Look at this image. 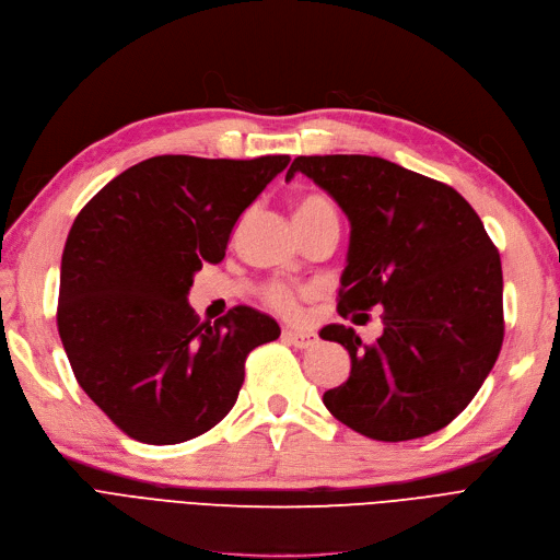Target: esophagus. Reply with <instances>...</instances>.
Returning a JSON list of instances; mask_svg holds the SVG:
<instances>
[{
  "mask_svg": "<svg viewBox=\"0 0 560 560\" xmlns=\"http://www.w3.org/2000/svg\"><path fill=\"white\" fill-rule=\"evenodd\" d=\"M282 340H287L289 345H294V347H301V350H305V347H313L317 342V336L315 334H307V331H296V329H282Z\"/></svg>",
  "mask_w": 560,
  "mask_h": 560,
  "instance_id": "obj_1",
  "label": "esophagus"
}]
</instances>
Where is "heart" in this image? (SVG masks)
<instances>
[{
  "instance_id": "b5f03b06",
  "label": "heart",
  "mask_w": 560,
  "mask_h": 560,
  "mask_svg": "<svg viewBox=\"0 0 560 560\" xmlns=\"http://www.w3.org/2000/svg\"><path fill=\"white\" fill-rule=\"evenodd\" d=\"M319 213H336L334 203L322 195H305L294 203V220L319 215ZM266 303L284 315H292L296 311L294 292L284 284H268L266 287Z\"/></svg>"
}]
</instances>
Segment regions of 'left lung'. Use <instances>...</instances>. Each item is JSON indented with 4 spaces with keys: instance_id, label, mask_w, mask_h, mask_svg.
Returning <instances> with one entry per match:
<instances>
[{
    "instance_id": "obj_1",
    "label": "left lung",
    "mask_w": 560,
    "mask_h": 560,
    "mask_svg": "<svg viewBox=\"0 0 560 560\" xmlns=\"http://www.w3.org/2000/svg\"><path fill=\"white\" fill-rule=\"evenodd\" d=\"M296 173L350 220L338 313L380 305L384 324L375 345L352 326L319 331L352 359L347 382L324 394L326 410L382 442L445 429L503 345V268L485 224L454 187L382 158H296L284 180Z\"/></svg>"
}]
</instances>
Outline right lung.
<instances>
[{
  "mask_svg": "<svg viewBox=\"0 0 560 560\" xmlns=\"http://www.w3.org/2000/svg\"><path fill=\"white\" fill-rule=\"evenodd\" d=\"M289 155H160L102 187L67 236L57 331L83 392L129 438L178 445L234 408L255 347L280 336L271 315L236 305L213 326L187 303L203 261Z\"/></svg>",
  "mask_w": 560,
  "mask_h": 560,
  "instance_id": "right-lung-1",
  "label": "right lung"
}]
</instances>
